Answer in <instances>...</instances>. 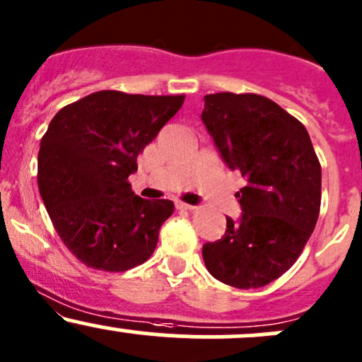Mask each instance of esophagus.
Segmentation results:
<instances>
[{
  "label": "esophagus",
  "instance_id": "esophagus-1",
  "mask_svg": "<svg viewBox=\"0 0 362 362\" xmlns=\"http://www.w3.org/2000/svg\"><path fill=\"white\" fill-rule=\"evenodd\" d=\"M177 208H178V210H187V211L196 210V206H192V204H187V203H182V201H178Z\"/></svg>",
  "mask_w": 362,
  "mask_h": 362
}]
</instances>
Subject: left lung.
Segmentation results:
<instances>
[{
  "instance_id": "1",
  "label": "left lung",
  "mask_w": 362,
  "mask_h": 362,
  "mask_svg": "<svg viewBox=\"0 0 362 362\" xmlns=\"http://www.w3.org/2000/svg\"><path fill=\"white\" fill-rule=\"evenodd\" d=\"M223 163L245 177L243 215L227 218L226 234L203 246L215 279L262 288L300 257L321 208V165L305 127L271 98L211 93L201 114Z\"/></svg>"
}]
</instances>
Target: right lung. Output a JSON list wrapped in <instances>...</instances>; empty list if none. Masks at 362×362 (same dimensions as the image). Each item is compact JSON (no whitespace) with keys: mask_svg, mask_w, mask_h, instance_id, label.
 <instances>
[{"mask_svg":"<svg viewBox=\"0 0 362 362\" xmlns=\"http://www.w3.org/2000/svg\"><path fill=\"white\" fill-rule=\"evenodd\" d=\"M184 95L102 90L53 116L37 154V185L57 234L86 267L123 272L149 260L170 199H142L128 177L178 112Z\"/></svg>","mask_w":362,"mask_h":362,"instance_id":"1","label":"right lung"}]
</instances>
